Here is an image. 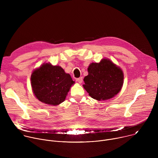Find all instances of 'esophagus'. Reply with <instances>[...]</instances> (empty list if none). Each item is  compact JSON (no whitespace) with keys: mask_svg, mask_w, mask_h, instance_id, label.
<instances>
[{"mask_svg":"<svg viewBox=\"0 0 158 158\" xmlns=\"http://www.w3.org/2000/svg\"><path fill=\"white\" fill-rule=\"evenodd\" d=\"M76 81H77L79 84H81V83L82 82V81H83V79H82V77H79V78L77 79Z\"/></svg>","mask_w":158,"mask_h":158,"instance_id":"esophagus-1","label":"esophagus"}]
</instances>
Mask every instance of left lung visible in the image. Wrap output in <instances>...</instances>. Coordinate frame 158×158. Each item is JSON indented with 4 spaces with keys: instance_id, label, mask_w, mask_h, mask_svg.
Masks as SVG:
<instances>
[{
    "instance_id": "8db88e82",
    "label": "left lung",
    "mask_w": 158,
    "mask_h": 158,
    "mask_svg": "<svg viewBox=\"0 0 158 158\" xmlns=\"http://www.w3.org/2000/svg\"><path fill=\"white\" fill-rule=\"evenodd\" d=\"M87 71L83 87L92 98L105 101L120 92L124 83V73L120 67L110 59L104 58L99 62L90 64Z\"/></svg>"
}]
</instances>
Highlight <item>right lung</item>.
<instances>
[{"instance_id":"obj_1","label":"right lung","mask_w":158,"mask_h":158,"mask_svg":"<svg viewBox=\"0 0 158 158\" xmlns=\"http://www.w3.org/2000/svg\"><path fill=\"white\" fill-rule=\"evenodd\" d=\"M32 92L40 102L57 106L63 102L75 83L70 74L59 65L44 63L33 71L31 76Z\"/></svg>"}]
</instances>
